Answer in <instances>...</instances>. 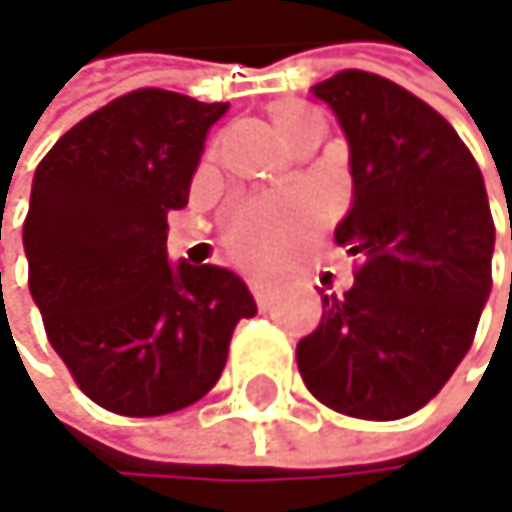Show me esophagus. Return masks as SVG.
Returning <instances> with one entry per match:
<instances>
[{"label": "esophagus", "mask_w": 512, "mask_h": 512, "mask_svg": "<svg viewBox=\"0 0 512 512\" xmlns=\"http://www.w3.org/2000/svg\"><path fill=\"white\" fill-rule=\"evenodd\" d=\"M248 285H251V294H254V300H258V306L267 309L270 306V294H273L270 282L267 279H251Z\"/></svg>", "instance_id": "34e87169"}]
</instances>
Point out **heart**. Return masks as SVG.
I'll use <instances>...</instances> for the list:
<instances>
[{
  "instance_id": "1",
  "label": "heart",
  "mask_w": 512,
  "mask_h": 512,
  "mask_svg": "<svg viewBox=\"0 0 512 512\" xmlns=\"http://www.w3.org/2000/svg\"><path fill=\"white\" fill-rule=\"evenodd\" d=\"M273 130L285 145H300L303 139L324 133V121L312 105L300 99H279L270 105ZM318 224L315 200L303 194L261 197L239 206L227 224L224 242L227 251L239 264L248 267H270L282 261L291 248H297L312 227Z\"/></svg>"
}]
</instances>
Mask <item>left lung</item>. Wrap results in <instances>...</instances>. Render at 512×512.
Instances as JSON below:
<instances>
[{
    "instance_id": "8db88e82",
    "label": "left lung",
    "mask_w": 512,
    "mask_h": 512,
    "mask_svg": "<svg viewBox=\"0 0 512 512\" xmlns=\"http://www.w3.org/2000/svg\"><path fill=\"white\" fill-rule=\"evenodd\" d=\"M312 93L349 139L352 209L334 239L358 270L343 297L321 294L297 367L324 407L394 422L449 382L477 334L495 251L486 181L452 124L400 84L346 69Z\"/></svg>"
}]
</instances>
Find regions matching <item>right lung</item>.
<instances>
[{"mask_svg":"<svg viewBox=\"0 0 512 512\" xmlns=\"http://www.w3.org/2000/svg\"><path fill=\"white\" fill-rule=\"evenodd\" d=\"M227 102L133 90L75 124L35 169L23 248L29 294L78 388L118 416L191 407L221 376L245 282L169 264L166 215L188 206Z\"/></svg>","mask_w":512,"mask_h":512,"instance_id":"right-lung-1","label":"right lung"}]
</instances>
